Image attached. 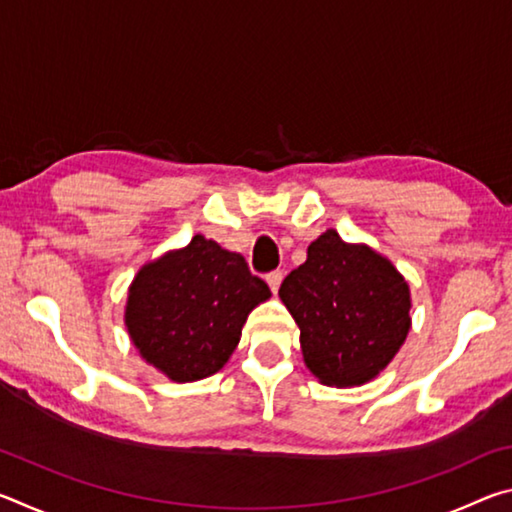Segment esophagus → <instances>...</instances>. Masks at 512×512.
<instances>
[{"label": "esophagus", "mask_w": 512, "mask_h": 512, "mask_svg": "<svg viewBox=\"0 0 512 512\" xmlns=\"http://www.w3.org/2000/svg\"><path fill=\"white\" fill-rule=\"evenodd\" d=\"M266 282H268V287H271V291L277 293V289H280V284H282V271L268 273L266 275Z\"/></svg>", "instance_id": "1"}]
</instances>
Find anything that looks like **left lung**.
<instances>
[{
  "label": "left lung",
  "instance_id": "obj_1",
  "mask_svg": "<svg viewBox=\"0 0 512 512\" xmlns=\"http://www.w3.org/2000/svg\"><path fill=\"white\" fill-rule=\"evenodd\" d=\"M280 298L300 327L307 368L327 386L379 375L411 327L409 284L386 257L327 230L307 262L284 277Z\"/></svg>",
  "mask_w": 512,
  "mask_h": 512
}]
</instances>
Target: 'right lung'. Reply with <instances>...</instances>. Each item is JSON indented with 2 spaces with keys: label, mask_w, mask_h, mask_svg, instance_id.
<instances>
[{
  "label": "right lung",
  "mask_w": 512,
  "mask_h": 512,
  "mask_svg": "<svg viewBox=\"0 0 512 512\" xmlns=\"http://www.w3.org/2000/svg\"><path fill=\"white\" fill-rule=\"evenodd\" d=\"M268 296L244 257L196 235L137 273L126 327L142 357L169 379L196 381L223 368L250 309Z\"/></svg>",
  "instance_id": "1"
}]
</instances>
